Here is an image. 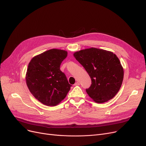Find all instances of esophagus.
<instances>
[{"label":"esophagus","instance_id":"1","mask_svg":"<svg viewBox=\"0 0 146 146\" xmlns=\"http://www.w3.org/2000/svg\"><path fill=\"white\" fill-rule=\"evenodd\" d=\"M80 85V84H79V82H76V83L74 84V86H78V85Z\"/></svg>","mask_w":146,"mask_h":146}]
</instances>
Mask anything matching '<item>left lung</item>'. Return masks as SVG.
<instances>
[{"mask_svg": "<svg viewBox=\"0 0 146 146\" xmlns=\"http://www.w3.org/2000/svg\"><path fill=\"white\" fill-rule=\"evenodd\" d=\"M91 79L92 84L86 90L97 103L112 99L119 92L123 79V68L116 54L96 48L80 50L73 54Z\"/></svg>", "mask_w": 146, "mask_h": 146, "instance_id": "1", "label": "left lung"}]
</instances>
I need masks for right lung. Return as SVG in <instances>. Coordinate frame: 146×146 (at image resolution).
I'll list each match as a JSON object with an SVG mask.
<instances>
[{
	"instance_id": "1",
	"label": "right lung",
	"mask_w": 146,
	"mask_h": 146,
	"mask_svg": "<svg viewBox=\"0 0 146 146\" xmlns=\"http://www.w3.org/2000/svg\"><path fill=\"white\" fill-rule=\"evenodd\" d=\"M67 51L51 49L31 58L26 74V84L36 99L47 106H55L64 100L71 85L60 70Z\"/></svg>"
}]
</instances>
